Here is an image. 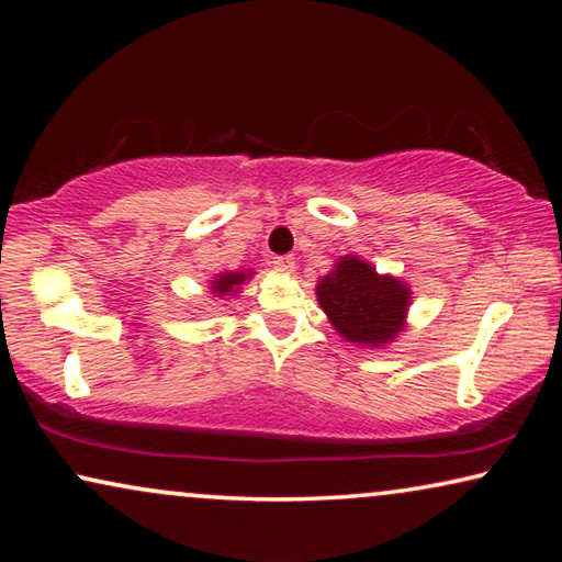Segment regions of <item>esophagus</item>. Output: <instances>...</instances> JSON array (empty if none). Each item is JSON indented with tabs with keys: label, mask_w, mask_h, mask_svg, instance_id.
Masks as SVG:
<instances>
[{
	"label": "esophagus",
	"mask_w": 562,
	"mask_h": 562,
	"mask_svg": "<svg viewBox=\"0 0 562 562\" xmlns=\"http://www.w3.org/2000/svg\"><path fill=\"white\" fill-rule=\"evenodd\" d=\"M274 270L282 274H292L294 272V258L292 255H282V258H274Z\"/></svg>",
	"instance_id": "obj_1"
}]
</instances>
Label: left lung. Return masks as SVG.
<instances>
[{"label": "left lung", "mask_w": 562, "mask_h": 562, "mask_svg": "<svg viewBox=\"0 0 562 562\" xmlns=\"http://www.w3.org/2000/svg\"><path fill=\"white\" fill-rule=\"evenodd\" d=\"M317 302L341 339L357 347L382 349L406 327L412 290L394 274L345 255L325 278L317 280Z\"/></svg>", "instance_id": "8db88e82"}]
</instances>
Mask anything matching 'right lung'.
Instances as JSON below:
<instances>
[{
	"label": "right lung",
	"instance_id": "right-lung-1",
	"mask_svg": "<svg viewBox=\"0 0 562 562\" xmlns=\"http://www.w3.org/2000/svg\"><path fill=\"white\" fill-rule=\"evenodd\" d=\"M252 270H227V272H221L215 274V278L211 280V294L217 300H225V297H235V294H240L243 284L252 280Z\"/></svg>",
	"mask_w": 562,
	"mask_h": 562
}]
</instances>
